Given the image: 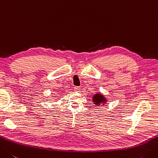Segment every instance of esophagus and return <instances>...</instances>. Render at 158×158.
<instances>
[{
  "instance_id": "obj_1",
  "label": "esophagus",
  "mask_w": 158,
  "mask_h": 158,
  "mask_svg": "<svg viewBox=\"0 0 158 158\" xmlns=\"http://www.w3.org/2000/svg\"><path fill=\"white\" fill-rule=\"evenodd\" d=\"M74 89H75V91H76V92H80V89H81V88L78 87V86H76V87L74 88Z\"/></svg>"
}]
</instances>
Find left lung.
<instances>
[{
  "label": "left lung",
  "instance_id": "obj_1",
  "mask_svg": "<svg viewBox=\"0 0 158 158\" xmlns=\"http://www.w3.org/2000/svg\"><path fill=\"white\" fill-rule=\"evenodd\" d=\"M93 102L94 104L97 105V106H99L101 103L106 102V98L104 97V96L101 95V94H96L93 97Z\"/></svg>",
  "mask_w": 158,
  "mask_h": 158
}]
</instances>
